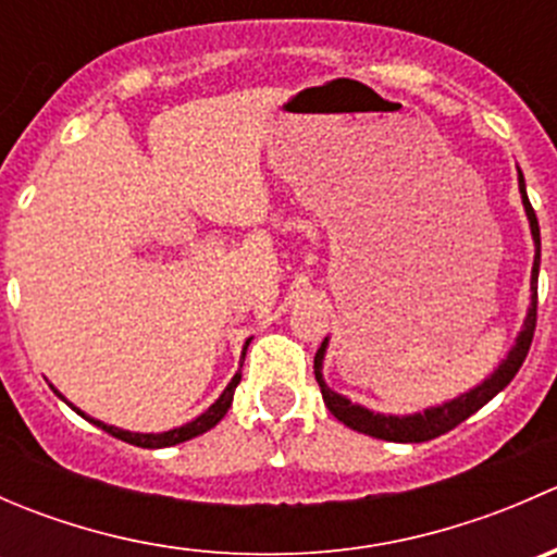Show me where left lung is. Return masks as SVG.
I'll return each instance as SVG.
<instances>
[{
    "mask_svg": "<svg viewBox=\"0 0 557 557\" xmlns=\"http://www.w3.org/2000/svg\"><path fill=\"white\" fill-rule=\"evenodd\" d=\"M518 185H520V199L522 207H525L528 226H531L533 245H536V256H533V269H531V305H528L525 320H522V329L515 339L512 350L507 352L498 369H493V374L487 380H482L480 385H474L471 391L460 393V396L450 398L445 404H436V407L423 409V412L414 414H383L372 412V409L361 407V404H352L350 398L342 396V393L331 391L323 380V358L325 347H329V336L323 339L320 350L314 352V380H318L320 393H323V401L329 407V412L334 414L339 423H345L347 429L358 431V434L374 436V440L385 442H401V445H414V442H429L436 440V436L447 434L455 425L463 423L466 418L476 412V409L485 407L493 396L504 391L515 380V374L520 372L522 361L528 356V347H531L533 329H536V290H539V261H542V237H539V221L536 212H533L531 201H528L525 194V177L518 170Z\"/></svg>",
    "mask_w": 557,
    "mask_h": 557,
    "instance_id": "1",
    "label": "left lung"
}]
</instances>
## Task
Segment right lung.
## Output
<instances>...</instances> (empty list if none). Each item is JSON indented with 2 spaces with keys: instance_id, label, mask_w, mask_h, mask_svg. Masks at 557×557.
<instances>
[{
  "instance_id": "1",
  "label": "right lung",
  "mask_w": 557,
  "mask_h": 557,
  "mask_svg": "<svg viewBox=\"0 0 557 557\" xmlns=\"http://www.w3.org/2000/svg\"><path fill=\"white\" fill-rule=\"evenodd\" d=\"M247 345H250V339H247V342H245V347H243V361H245ZM243 361H239V372L234 374L232 383L226 385V391H223L221 396L215 398V404H210V407H207L205 412L199 414V418L190 420V423H183V425H177V429H170V431H161V434H139V431H123V429H117V425H107V423H102V420L91 418V414H86V412H83V409H77L75 404L66 401V398L61 396V393L55 391V387H53V391L59 393V398H64V401L70 404V407L75 409L77 414H81V418H86L88 423L99 425V429L107 431V434H112V436H115V440L128 442V445H137V447H148V450H159V447H172V445H180V442L194 440V436L205 434V431L215 429V425L221 423L223 414H226V412H228V407H232V401H234V391H237L239 380H243Z\"/></svg>"
}]
</instances>
